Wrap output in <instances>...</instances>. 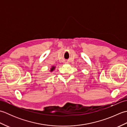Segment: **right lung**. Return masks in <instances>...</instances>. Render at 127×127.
Returning a JSON list of instances; mask_svg holds the SVG:
<instances>
[{
    "label": "right lung",
    "instance_id": "add662e5",
    "mask_svg": "<svg viewBox=\"0 0 127 127\" xmlns=\"http://www.w3.org/2000/svg\"><path fill=\"white\" fill-rule=\"evenodd\" d=\"M55 68H56V67H55V66H52V68H51V70H50V71H51V72H52V71H53L54 70H55Z\"/></svg>",
    "mask_w": 127,
    "mask_h": 127
}]
</instances>
